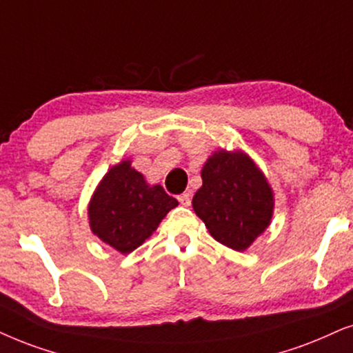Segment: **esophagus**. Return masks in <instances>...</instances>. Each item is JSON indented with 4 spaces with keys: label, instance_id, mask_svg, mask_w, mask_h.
<instances>
[{
    "label": "esophagus",
    "instance_id": "esophagus-1",
    "mask_svg": "<svg viewBox=\"0 0 353 353\" xmlns=\"http://www.w3.org/2000/svg\"><path fill=\"white\" fill-rule=\"evenodd\" d=\"M177 200H179V203L184 205V207H189V205H190V194H189V192H184V194H181L179 197H177Z\"/></svg>",
    "mask_w": 353,
    "mask_h": 353
}]
</instances>
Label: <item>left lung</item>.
Returning <instances> with one entry per match:
<instances>
[{
	"label": "left lung",
	"mask_w": 353,
	"mask_h": 353,
	"mask_svg": "<svg viewBox=\"0 0 353 353\" xmlns=\"http://www.w3.org/2000/svg\"><path fill=\"white\" fill-rule=\"evenodd\" d=\"M203 184L192 199L210 234L244 251L269 226L274 195L265 177L244 153L218 151L202 169Z\"/></svg>",
	"instance_id": "1"
}]
</instances>
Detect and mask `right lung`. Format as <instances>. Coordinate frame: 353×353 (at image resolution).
<instances>
[{"label":"right lung","mask_w":353,"mask_h":353,"mask_svg":"<svg viewBox=\"0 0 353 353\" xmlns=\"http://www.w3.org/2000/svg\"><path fill=\"white\" fill-rule=\"evenodd\" d=\"M177 207V200L161 185L150 187L143 176L122 161L105 174L89 203L92 233L122 254L138 246Z\"/></svg>","instance_id":"obj_1"}]
</instances>
